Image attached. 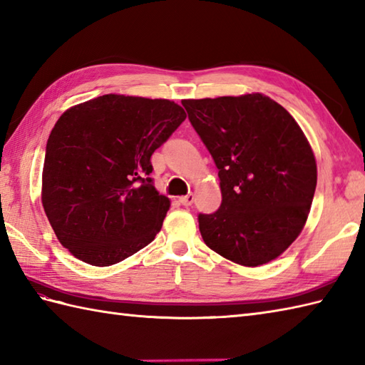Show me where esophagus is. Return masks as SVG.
I'll return each instance as SVG.
<instances>
[{
    "label": "esophagus",
    "instance_id": "1",
    "mask_svg": "<svg viewBox=\"0 0 365 365\" xmlns=\"http://www.w3.org/2000/svg\"><path fill=\"white\" fill-rule=\"evenodd\" d=\"M193 200H195V195H193V193H189V195L180 197V200H178V201H180L182 206H190L193 203Z\"/></svg>",
    "mask_w": 365,
    "mask_h": 365
}]
</instances>
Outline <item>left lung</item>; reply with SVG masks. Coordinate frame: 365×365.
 Instances as JSON below:
<instances>
[{"label":"left lung","mask_w":365,"mask_h":365,"mask_svg":"<svg viewBox=\"0 0 365 365\" xmlns=\"http://www.w3.org/2000/svg\"><path fill=\"white\" fill-rule=\"evenodd\" d=\"M218 168L222 205L200 214L205 244L257 267L298 237L317 185L311 145L289 112L262 93L182 100Z\"/></svg>","instance_id":"obj_1"}]
</instances>
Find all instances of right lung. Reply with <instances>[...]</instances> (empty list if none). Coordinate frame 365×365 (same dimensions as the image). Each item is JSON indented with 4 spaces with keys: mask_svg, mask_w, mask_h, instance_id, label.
<instances>
[{
    "mask_svg": "<svg viewBox=\"0 0 365 365\" xmlns=\"http://www.w3.org/2000/svg\"><path fill=\"white\" fill-rule=\"evenodd\" d=\"M184 120L173 101L109 93L56 121L46 142L42 205L73 256L108 267L156 237L170 200L153 185L151 155Z\"/></svg>",
    "mask_w": 365,
    "mask_h": 365,
    "instance_id": "obj_1",
    "label": "right lung"
}]
</instances>
